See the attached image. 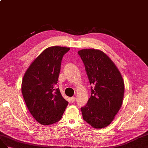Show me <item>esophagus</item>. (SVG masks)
Wrapping results in <instances>:
<instances>
[{"label":"esophagus","mask_w":148,"mask_h":148,"mask_svg":"<svg viewBox=\"0 0 148 148\" xmlns=\"http://www.w3.org/2000/svg\"><path fill=\"white\" fill-rule=\"evenodd\" d=\"M70 100H71V102L72 103H73L75 101V97H72L70 99Z\"/></svg>","instance_id":"1"}]
</instances>
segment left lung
Segmentation results:
<instances>
[{"label": "left lung", "instance_id": "left-lung-1", "mask_svg": "<svg viewBox=\"0 0 148 148\" xmlns=\"http://www.w3.org/2000/svg\"><path fill=\"white\" fill-rule=\"evenodd\" d=\"M86 67L91 87V95L82 107L84 121L101 129L112 123L123 103L125 85L120 72L102 51L84 49L78 51Z\"/></svg>", "mask_w": 148, "mask_h": 148}]
</instances>
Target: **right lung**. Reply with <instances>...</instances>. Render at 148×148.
<instances>
[{
  "instance_id": "add662e5",
  "label": "right lung",
  "mask_w": 148,
  "mask_h": 148,
  "mask_svg": "<svg viewBox=\"0 0 148 148\" xmlns=\"http://www.w3.org/2000/svg\"><path fill=\"white\" fill-rule=\"evenodd\" d=\"M69 48L54 46L45 49L25 72L22 93L29 112L43 125L60 121L68 102L56 87L63 56Z\"/></svg>"
}]
</instances>
